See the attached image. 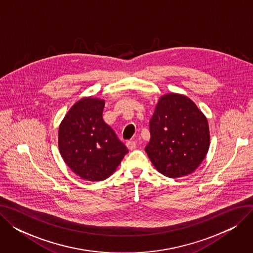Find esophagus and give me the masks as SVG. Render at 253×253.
I'll use <instances>...</instances> for the list:
<instances>
[{"label": "esophagus", "mask_w": 253, "mask_h": 253, "mask_svg": "<svg viewBox=\"0 0 253 253\" xmlns=\"http://www.w3.org/2000/svg\"><path fill=\"white\" fill-rule=\"evenodd\" d=\"M126 147H127L130 151L134 150V149L136 148V142H135V141H127V142H126Z\"/></svg>", "instance_id": "esophagus-1"}]
</instances>
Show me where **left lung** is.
Returning a JSON list of instances; mask_svg holds the SVG:
<instances>
[{
    "mask_svg": "<svg viewBox=\"0 0 253 253\" xmlns=\"http://www.w3.org/2000/svg\"><path fill=\"white\" fill-rule=\"evenodd\" d=\"M145 147L156 169L176 178L195 171L209 149V127L202 112L187 96L170 93L159 100L150 121Z\"/></svg>",
    "mask_w": 253,
    "mask_h": 253,
    "instance_id": "left-lung-1",
    "label": "left lung"
}]
</instances>
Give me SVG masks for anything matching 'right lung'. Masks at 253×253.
<instances>
[{
    "mask_svg": "<svg viewBox=\"0 0 253 253\" xmlns=\"http://www.w3.org/2000/svg\"><path fill=\"white\" fill-rule=\"evenodd\" d=\"M104 100L83 98L64 117L58 131V147L77 175L100 181L112 175L128 153L126 145L102 119Z\"/></svg>",
    "mask_w": 253,
    "mask_h": 253,
    "instance_id": "add662e5",
    "label": "right lung"
}]
</instances>
